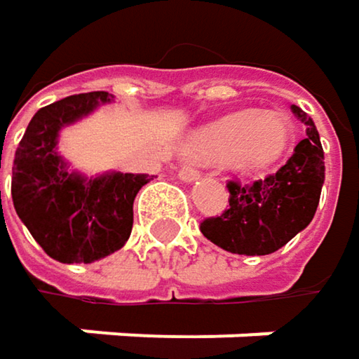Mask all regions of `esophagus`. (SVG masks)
<instances>
[{"mask_svg":"<svg viewBox=\"0 0 359 359\" xmlns=\"http://www.w3.org/2000/svg\"><path fill=\"white\" fill-rule=\"evenodd\" d=\"M179 179L191 182V180L199 179V170H197L195 166H191V164H184V166H180L179 168Z\"/></svg>","mask_w":359,"mask_h":359,"instance_id":"1","label":"esophagus"}]
</instances>
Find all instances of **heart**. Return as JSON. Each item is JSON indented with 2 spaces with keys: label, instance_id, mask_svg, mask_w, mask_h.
<instances>
[{
  "label": "heart",
  "instance_id": "b5f03b06",
  "mask_svg": "<svg viewBox=\"0 0 359 359\" xmlns=\"http://www.w3.org/2000/svg\"><path fill=\"white\" fill-rule=\"evenodd\" d=\"M289 139L291 128L283 116L241 109L201 128L193 141V151L208 160L233 158L239 168L255 172L278 162Z\"/></svg>",
  "mask_w": 359,
  "mask_h": 359
}]
</instances>
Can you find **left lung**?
Listing matches in <instances>:
<instances>
[{
	"mask_svg": "<svg viewBox=\"0 0 359 359\" xmlns=\"http://www.w3.org/2000/svg\"><path fill=\"white\" fill-rule=\"evenodd\" d=\"M291 109L306 124V137L287 164L266 179L226 182L229 208L199 226L214 245L239 255H268L312 222L324 182L323 143L312 118L297 106Z\"/></svg>",
	"mask_w": 359,
	"mask_h": 359,
	"instance_id": "obj_1",
	"label": "left lung"
}]
</instances>
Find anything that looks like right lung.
Returning <instances> with one entry per match:
<instances>
[{
  "instance_id": "add662e5",
  "label": "right lung",
  "mask_w": 359,
  "mask_h": 359,
  "mask_svg": "<svg viewBox=\"0 0 359 359\" xmlns=\"http://www.w3.org/2000/svg\"><path fill=\"white\" fill-rule=\"evenodd\" d=\"M108 91L79 93L41 108L14 154L12 201L43 251L62 264H91L118 251L133 231V201L147 175L83 179L55 151L62 126L109 102Z\"/></svg>"
}]
</instances>
